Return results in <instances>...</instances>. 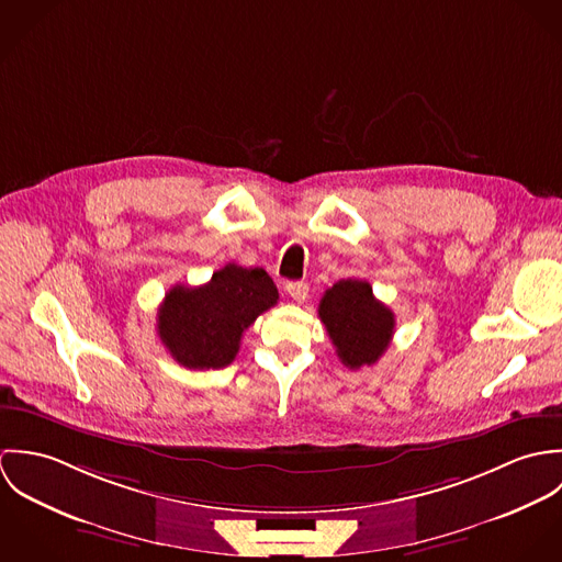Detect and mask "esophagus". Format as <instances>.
I'll return each instance as SVG.
<instances>
[{
    "label": "esophagus",
    "instance_id": "obj_1",
    "mask_svg": "<svg viewBox=\"0 0 562 562\" xmlns=\"http://www.w3.org/2000/svg\"><path fill=\"white\" fill-rule=\"evenodd\" d=\"M285 292H288L296 303H303V301L307 299V294H310V285L303 283V281H290V283L285 285Z\"/></svg>",
    "mask_w": 562,
    "mask_h": 562
}]
</instances>
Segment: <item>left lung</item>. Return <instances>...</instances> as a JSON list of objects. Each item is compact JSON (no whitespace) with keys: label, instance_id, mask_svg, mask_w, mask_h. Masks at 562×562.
<instances>
[{"label":"left lung","instance_id":"left-lung-1","mask_svg":"<svg viewBox=\"0 0 562 562\" xmlns=\"http://www.w3.org/2000/svg\"><path fill=\"white\" fill-rule=\"evenodd\" d=\"M318 316L337 357L350 370L376 363L394 335V312L376 301L372 285L341 279L322 296Z\"/></svg>","mask_w":562,"mask_h":562}]
</instances>
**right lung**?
<instances>
[{
  "instance_id": "add662e5",
  "label": "right lung",
  "mask_w": 562,
  "mask_h": 562,
  "mask_svg": "<svg viewBox=\"0 0 562 562\" xmlns=\"http://www.w3.org/2000/svg\"><path fill=\"white\" fill-rule=\"evenodd\" d=\"M277 301V285L263 268L227 263L205 285L168 290L158 310V335L179 366L221 370L236 359L241 333Z\"/></svg>"
}]
</instances>
